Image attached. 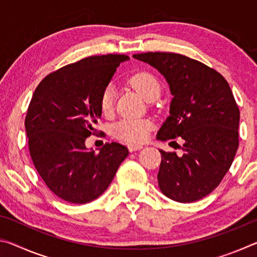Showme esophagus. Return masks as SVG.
Segmentation results:
<instances>
[{
  "label": "esophagus",
  "mask_w": 257,
  "mask_h": 257,
  "mask_svg": "<svg viewBox=\"0 0 257 257\" xmlns=\"http://www.w3.org/2000/svg\"><path fill=\"white\" fill-rule=\"evenodd\" d=\"M128 149L130 152H135V151H138V150H142L143 149V145H136V144H129L128 145Z\"/></svg>",
  "instance_id": "obj_1"
}]
</instances>
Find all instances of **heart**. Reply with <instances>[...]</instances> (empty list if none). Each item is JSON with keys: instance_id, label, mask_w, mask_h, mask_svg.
Returning <instances> with one entry per match:
<instances>
[{"instance_id": "1", "label": "heart", "mask_w": 257, "mask_h": 257, "mask_svg": "<svg viewBox=\"0 0 257 257\" xmlns=\"http://www.w3.org/2000/svg\"><path fill=\"white\" fill-rule=\"evenodd\" d=\"M132 85L138 93L143 95V97L147 101H152L153 98L159 97L160 85L154 76L147 72H139L130 78ZM99 106L104 114H108L114 106V90L111 86H107L103 90L99 99ZM152 128V122L147 119H122L113 127V134L116 138L121 141L138 144L144 142L147 134Z\"/></svg>"}]
</instances>
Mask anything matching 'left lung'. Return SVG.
<instances>
[{
	"label": "left lung",
	"mask_w": 257,
	"mask_h": 257,
	"mask_svg": "<svg viewBox=\"0 0 257 257\" xmlns=\"http://www.w3.org/2000/svg\"><path fill=\"white\" fill-rule=\"evenodd\" d=\"M134 58L158 69L173 95L156 138L184 139L181 156L160 150V189L176 202L198 201L219 186L239 145L240 114L230 86L221 73L188 56L147 52Z\"/></svg>",
	"instance_id": "obj_1"
}]
</instances>
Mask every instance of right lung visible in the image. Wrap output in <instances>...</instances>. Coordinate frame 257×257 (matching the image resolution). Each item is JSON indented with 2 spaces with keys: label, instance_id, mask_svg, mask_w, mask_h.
I'll return each instance as SVG.
<instances>
[{
  "label": "right lung",
  "instance_id": "add662e5",
  "mask_svg": "<svg viewBox=\"0 0 257 257\" xmlns=\"http://www.w3.org/2000/svg\"><path fill=\"white\" fill-rule=\"evenodd\" d=\"M129 56H88L47 75L29 103L25 119L29 153L46 186L63 201H94L111 184L129 151L106 143L98 153L85 141L97 132L99 99L113 75Z\"/></svg>",
  "mask_w": 257,
  "mask_h": 257
}]
</instances>
